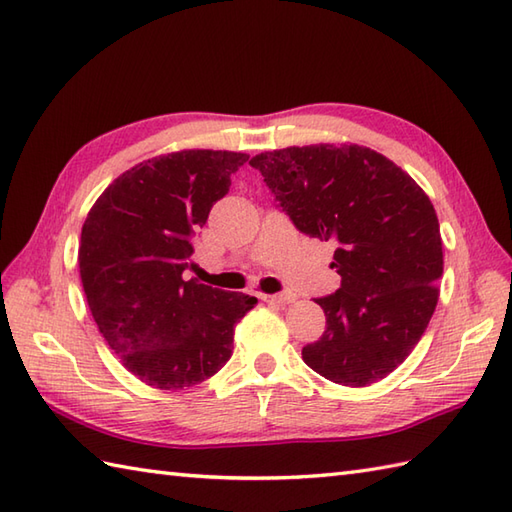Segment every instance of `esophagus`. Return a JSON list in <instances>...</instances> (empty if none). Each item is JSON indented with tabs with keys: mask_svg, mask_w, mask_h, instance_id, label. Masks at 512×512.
<instances>
[{
	"mask_svg": "<svg viewBox=\"0 0 512 512\" xmlns=\"http://www.w3.org/2000/svg\"><path fill=\"white\" fill-rule=\"evenodd\" d=\"M292 297L290 292H281V295H262V301L266 303H277V306H286V303H292Z\"/></svg>",
	"mask_w": 512,
	"mask_h": 512,
	"instance_id": "obj_1",
	"label": "esophagus"
}]
</instances>
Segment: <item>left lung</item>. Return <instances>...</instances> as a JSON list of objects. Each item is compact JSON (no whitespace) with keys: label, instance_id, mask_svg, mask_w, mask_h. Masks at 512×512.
<instances>
[{"label":"left lung","instance_id":"obj_1","mask_svg":"<svg viewBox=\"0 0 512 512\" xmlns=\"http://www.w3.org/2000/svg\"><path fill=\"white\" fill-rule=\"evenodd\" d=\"M301 233L336 244L341 288L317 303L325 332L301 350L323 378L365 387L405 361L438 303L442 239L416 180L374 149L308 145L250 158Z\"/></svg>","mask_w":512,"mask_h":512}]
</instances>
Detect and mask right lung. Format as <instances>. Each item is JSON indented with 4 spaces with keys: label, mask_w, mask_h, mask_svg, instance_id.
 Wrapping results in <instances>:
<instances>
[{
    "label": "right lung",
    "mask_w": 512,
    "mask_h": 512,
    "mask_svg": "<svg viewBox=\"0 0 512 512\" xmlns=\"http://www.w3.org/2000/svg\"><path fill=\"white\" fill-rule=\"evenodd\" d=\"M246 160L213 149L145 160L85 217L79 270L92 317L121 363L151 387L173 391L220 372L233 354L235 323L257 303L182 279L195 231Z\"/></svg>",
    "instance_id": "add662e5"
}]
</instances>
